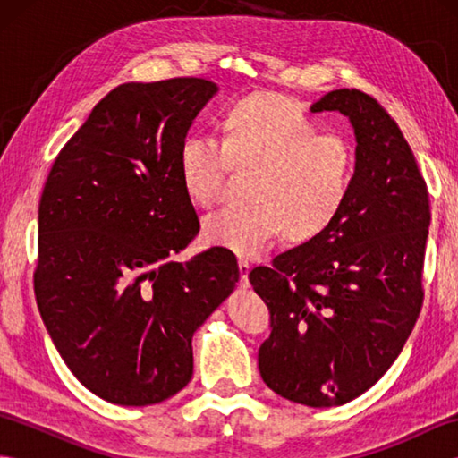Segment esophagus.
<instances>
[{"label":"esophagus","instance_id":"esophagus-1","mask_svg":"<svg viewBox=\"0 0 458 458\" xmlns=\"http://www.w3.org/2000/svg\"><path fill=\"white\" fill-rule=\"evenodd\" d=\"M238 267H240V285L242 287H248V274H250L251 264H250L246 258H240L238 259Z\"/></svg>","mask_w":458,"mask_h":458}]
</instances>
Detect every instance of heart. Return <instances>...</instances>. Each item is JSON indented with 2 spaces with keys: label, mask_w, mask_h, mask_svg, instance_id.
Wrapping results in <instances>:
<instances>
[{
  "label": "heart",
  "mask_w": 458,
  "mask_h": 458,
  "mask_svg": "<svg viewBox=\"0 0 458 458\" xmlns=\"http://www.w3.org/2000/svg\"><path fill=\"white\" fill-rule=\"evenodd\" d=\"M177 169L184 194L200 208L218 202L232 169H254L251 204L224 208L202 224L208 244L250 258L284 234L293 244L323 236L352 192L356 157L343 138L318 133L287 96L250 92L222 112L220 143L204 135L181 141Z\"/></svg>",
  "instance_id": "b5f03b06"
}]
</instances>
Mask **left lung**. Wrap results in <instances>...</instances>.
<instances>
[{"label": "left lung", "instance_id": "1", "mask_svg": "<svg viewBox=\"0 0 458 458\" xmlns=\"http://www.w3.org/2000/svg\"><path fill=\"white\" fill-rule=\"evenodd\" d=\"M344 114L356 135V177L323 236L250 271L271 313L258 366L269 390L335 407L369 390L410 338L423 305L431 210L400 125L356 89L325 94L310 112Z\"/></svg>", "mask_w": 458, "mask_h": 458}]
</instances>
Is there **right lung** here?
Wrapping results in <instances>:
<instances>
[{"label":"right lung","instance_id":"obj_1","mask_svg":"<svg viewBox=\"0 0 458 458\" xmlns=\"http://www.w3.org/2000/svg\"><path fill=\"white\" fill-rule=\"evenodd\" d=\"M216 84H120L66 141L38 202V313L64 364L102 400L151 405L192 377V335L240 279L210 248L173 261L200 222L177 169Z\"/></svg>","mask_w":458,"mask_h":458}]
</instances>
